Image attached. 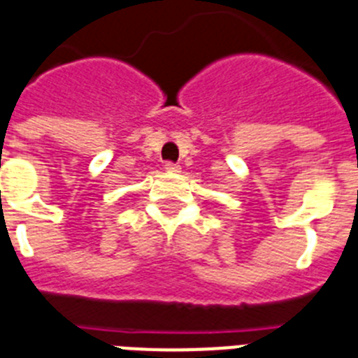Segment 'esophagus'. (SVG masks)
Here are the masks:
<instances>
[{"label":"esophagus","mask_w":358,"mask_h":358,"mask_svg":"<svg viewBox=\"0 0 358 358\" xmlns=\"http://www.w3.org/2000/svg\"><path fill=\"white\" fill-rule=\"evenodd\" d=\"M165 171H169V173H180V165L174 164V162H167V164H165Z\"/></svg>","instance_id":"34e87169"}]
</instances>
